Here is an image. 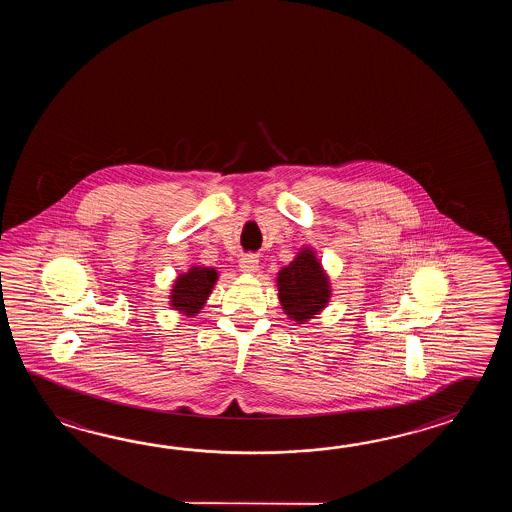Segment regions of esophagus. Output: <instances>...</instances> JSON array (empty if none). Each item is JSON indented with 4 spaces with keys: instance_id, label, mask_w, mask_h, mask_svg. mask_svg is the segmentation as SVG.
<instances>
[{
    "instance_id": "34e87169",
    "label": "esophagus",
    "mask_w": 512,
    "mask_h": 512,
    "mask_svg": "<svg viewBox=\"0 0 512 512\" xmlns=\"http://www.w3.org/2000/svg\"><path fill=\"white\" fill-rule=\"evenodd\" d=\"M258 256L256 254H243L240 258V269L243 272H252L258 271V267H260V263H258Z\"/></svg>"
}]
</instances>
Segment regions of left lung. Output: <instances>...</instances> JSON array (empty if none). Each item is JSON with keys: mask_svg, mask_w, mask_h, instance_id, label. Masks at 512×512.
Listing matches in <instances>:
<instances>
[{"mask_svg": "<svg viewBox=\"0 0 512 512\" xmlns=\"http://www.w3.org/2000/svg\"><path fill=\"white\" fill-rule=\"evenodd\" d=\"M278 294L285 315L304 324L329 302V280L316 260L315 252L304 249L278 272Z\"/></svg>", "mask_w": 512, "mask_h": 512, "instance_id": "obj_1", "label": "left lung"}]
</instances>
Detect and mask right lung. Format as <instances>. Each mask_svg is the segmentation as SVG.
<instances>
[{
    "instance_id": "add662e5",
    "label": "right lung",
    "mask_w": 512,
    "mask_h": 512,
    "mask_svg": "<svg viewBox=\"0 0 512 512\" xmlns=\"http://www.w3.org/2000/svg\"><path fill=\"white\" fill-rule=\"evenodd\" d=\"M218 280L216 269L194 267L181 274L172 289V305L186 316H194L207 302L208 294Z\"/></svg>"
}]
</instances>
